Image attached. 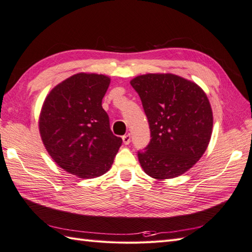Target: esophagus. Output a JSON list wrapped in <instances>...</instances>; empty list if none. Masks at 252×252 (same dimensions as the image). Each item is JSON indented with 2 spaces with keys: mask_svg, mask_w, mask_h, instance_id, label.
I'll return each mask as SVG.
<instances>
[{
  "mask_svg": "<svg viewBox=\"0 0 252 252\" xmlns=\"http://www.w3.org/2000/svg\"><path fill=\"white\" fill-rule=\"evenodd\" d=\"M123 142H124V144L125 145H128L130 143V141H131V136L129 133H127V134H125V136H123Z\"/></svg>",
  "mask_w": 252,
  "mask_h": 252,
  "instance_id": "34e87169",
  "label": "esophagus"
}]
</instances>
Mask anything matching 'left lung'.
I'll return each mask as SVG.
<instances>
[{
    "label": "left lung",
    "mask_w": 252,
    "mask_h": 252,
    "mask_svg": "<svg viewBox=\"0 0 252 252\" xmlns=\"http://www.w3.org/2000/svg\"><path fill=\"white\" fill-rule=\"evenodd\" d=\"M142 101L151 141L138 158L156 180L185 173L204 154L213 129V111L198 84L173 73H147L130 81Z\"/></svg>",
    "instance_id": "obj_1"
}]
</instances>
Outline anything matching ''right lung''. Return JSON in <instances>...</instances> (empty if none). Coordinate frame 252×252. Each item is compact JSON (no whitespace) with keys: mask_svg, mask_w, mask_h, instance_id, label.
<instances>
[{"mask_svg":"<svg viewBox=\"0 0 252 252\" xmlns=\"http://www.w3.org/2000/svg\"><path fill=\"white\" fill-rule=\"evenodd\" d=\"M109 84L107 76L77 73L53 88L41 108L38 125L47 152L81 179L105 174L122 145L101 106Z\"/></svg>","mask_w":252,"mask_h":252,"instance_id":"obj_1","label":"right lung"}]
</instances>
